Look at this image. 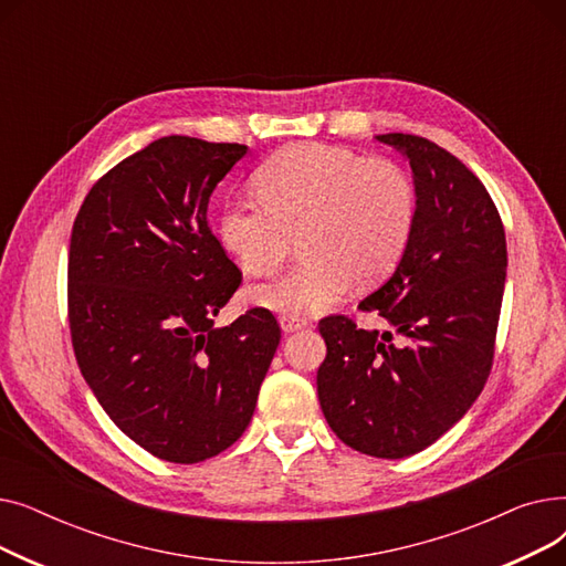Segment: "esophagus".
Masks as SVG:
<instances>
[{
    "label": "esophagus",
    "mask_w": 566,
    "mask_h": 566,
    "mask_svg": "<svg viewBox=\"0 0 566 566\" xmlns=\"http://www.w3.org/2000/svg\"><path fill=\"white\" fill-rule=\"evenodd\" d=\"M280 325L286 335H291V333H298V331L307 328V321L295 318V316H280Z\"/></svg>",
    "instance_id": "obj_1"
}]
</instances>
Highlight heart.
Segmentation results:
<instances>
[{"label":"heart","instance_id":"obj_1","mask_svg":"<svg viewBox=\"0 0 566 566\" xmlns=\"http://www.w3.org/2000/svg\"><path fill=\"white\" fill-rule=\"evenodd\" d=\"M261 199H229L218 218L222 248L250 275L273 273L303 235L305 259L252 286L256 307L307 316L339 303L353 280L380 282L399 265L418 216L406 171L348 148L293 144L256 171Z\"/></svg>","mask_w":566,"mask_h":566}]
</instances>
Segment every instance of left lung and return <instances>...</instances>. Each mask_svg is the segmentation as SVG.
I'll return each mask as SVG.
<instances>
[{
    "label": "left lung",
    "mask_w": 566,
    "mask_h": 566,
    "mask_svg": "<svg viewBox=\"0 0 566 566\" xmlns=\"http://www.w3.org/2000/svg\"><path fill=\"white\" fill-rule=\"evenodd\" d=\"M408 160L418 216L392 277L360 303L391 331L346 316L318 323L321 410L348 448L378 459L422 452L484 390L507 277V243L484 184L438 144L376 135ZM398 342L395 343L394 339Z\"/></svg>",
    "instance_id": "left-lung-1"
}]
</instances>
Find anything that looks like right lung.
I'll return each instance as SVG.
<instances>
[{"mask_svg": "<svg viewBox=\"0 0 566 566\" xmlns=\"http://www.w3.org/2000/svg\"><path fill=\"white\" fill-rule=\"evenodd\" d=\"M245 154L160 137L109 169L73 224L80 371L109 420L163 461L199 463L243 436L282 337L261 307L213 325L241 271L208 229V199Z\"/></svg>", "mask_w": 566, "mask_h": 566, "instance_id": "obj_1", "label": "right lung"}]
</instances>
